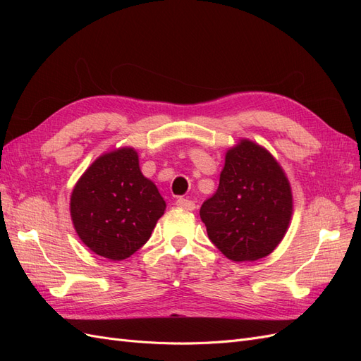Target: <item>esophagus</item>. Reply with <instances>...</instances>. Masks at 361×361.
Instances as JSON below:
<instances>
[{"label": "esophagus", "mask_w": 361, "mask_h": 361, "mask_svg": "<svg viewBox=\"0 0 361 361\" xmlns=\"http://www.w3.org/2000/svg\"><path fill=\"white\" fill-rule=\"evenodd\" d=\"M176 206L182 207V209H187V211H194L195 209V203L188 200V199H178L176 200Z\"/></svg>", "instance_id": "esophagus-1"}]
</instances>
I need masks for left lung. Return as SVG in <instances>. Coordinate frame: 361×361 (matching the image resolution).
Masks as SVG:
<instances>
[{"label":"left lung","mask_w":361,"mask_h":361,"mask_svg":"<svg viewBox=\"0 0 361 361\" xmlns=\"http://www.w3.org/2000/svg\"><path fill=\"white\" fill-rule=\"evenodd\" d=\"M293 212L290 182L271 152L248 138L226 152L220 185L200 207L207 236L232 262L271 255Z\"/></svg>","instance_id":"8db88e82"}]
</instances>
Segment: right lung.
<instances>
[{
	"label": "right lung",
	"mask_w": 361,
	"mask_h": 361,
	"mask_svg": "<svg viewBox=\"0 0 361 361\" xmlns=\"http://www.w3.org/2000/svg\"><path fill=\"white\" fill-rule=\"evenodd\" d=\"M166 202L140 170L134 147L105 152L87 169L71 194L76 235L94 255L123 260L143 247Z\"/></svg>",
	"instance_id": "obj_1"
}]
</instances>
